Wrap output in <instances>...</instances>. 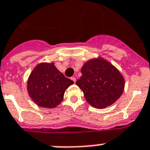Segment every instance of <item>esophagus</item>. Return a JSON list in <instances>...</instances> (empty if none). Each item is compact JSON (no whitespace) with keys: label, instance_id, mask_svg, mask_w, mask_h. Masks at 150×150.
Masks as SVG:
<instances>
[{"label":"esophagus","instance_id":"34e87169","mask_svg":"<svg viewBox=\"0 0 150 150\" xmlns=\"http://www.w3.org/2000/svg\"><path fill=\"white\" fill-rule=\"evenodd\" d=\"M71 80H72V81H74V82H75V81H76V79H75V77H71Z\"/></svg>","mask_w":150,"mask_h":150}]
</instances>
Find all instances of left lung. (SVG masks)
<instances>
[{"label": "left lung", "mask_w": 150, "mask_h": 150, "mask_svg": "<svg viewBox=\"0 0 150 150\" xmlns=\"http://www.w3.org/2000/svg\"><path fill=\"white\" fill-rule=\"evenodd\" d=\"M76 85L92 106L103 109L115 103L122 94L125 81L115 67L103 58L92 59L81 69Z\"/></svg>", "instance_id": "obj_1"}]
</instances>
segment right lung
Segmentation results:
<instances>
[{
  "mask_svg": "<svg viewBox=\"0 0 150 150\" xmlns=\"http://www.w3.org/2000/svg\"><path fill=\"white\" fill-rule=\"evenodd\" d=\"M73 83L56 69L53 62L41 63L30 75L28 92L38 105L50 109L60 104L64 91Z\"/></svg>",
  "mask_w": 150,
  "mask_h": 150,
  "instance_id": "right-lung-1",
  "label": "right lung"
}]
</instances>
